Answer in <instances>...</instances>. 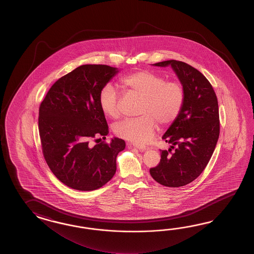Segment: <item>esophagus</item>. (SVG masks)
I'll return each mask as SVG.
<instances>
[{"mask_svg":"<svg viewBox=\"0 0 254 254\" xmlns=\"http://www.w3.org/2000/svg\"><path fill=\"white\" fill-rule=\"evenodd\" d=\"M129 145L131 146V147H133V148H136V149H138V150H140V151H146L148 148L144 145H140V144H129Z\"/></svg>","mask_w":254,"mask_h":254,"instance_id":"obj_1","label":"esophagus"}]
</instances>
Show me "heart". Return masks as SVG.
Masks as SVG:
<instances>
[{
	"mask_svg": "<svg viewBox=\"0 0 254 254\" xmlns=\"http://www.w3.org/2000/svg\"><path fill=\"white\" fill-rule=\"evenodd\" d=\"M125 92L140 97L137 114L114 126L121 138L138 144L151 139L156 128L171 125L177 118L184 100V90L178 81H166L163 76L151 70H138L121 80ZM121 94L112 85H106L99 94V103L104 114L117 119L121 116Z\"/></svg>",
	"mask_w": 254,
	"mask_h": 254,
	"instance_id": "1",
	"label": "heart"
}]
</instances>
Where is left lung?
Instances as JSON below:
<instances>
[{
  "mask_svg": "<svg viewBox=\"0 0 254 254\" xmlns=\"http://www.w3.org/2000/svg\"><path fill=\"white\" fill-rule=\"evenodd\" d=\"M152 65L172 67L184 87V100L162 136L171 146L161 150V162L150 173L163 186L181 187L202 173L214 151L220 134L218 100L210 81L192 66L175 60Z\"/></svg>",
  "mask_w": 254,
  "mask_h": 254,
  "instance_id": "obj_1",
  "label": "left lung"
}]
</instances>
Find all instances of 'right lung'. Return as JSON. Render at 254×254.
<instances>
[{
	"mask_svg": "<svg viewBox=\"0 0 254 254\" xmlns=\"http://www.w3.org/2000/svg\"><path fill=\"white\" fill-rule=\"evenodd\" d=\"M119 71L108 65L79 66L60 78L40 105L43 156L54 175L71 189H99L116 173V157L125 150V140L114 137L110 143L92 147L89 140L108 134L99 94Z\"/></svg>",
	"mask_w": 254,
	"mask_h": 254,
	"instance_id": "obj_1",
	"label": "right lung"
}]
</instances>
